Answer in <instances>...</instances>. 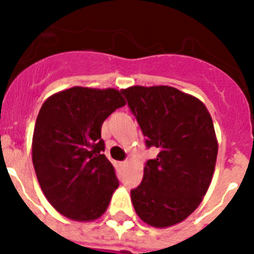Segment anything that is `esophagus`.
<instances>
[{"label":"esophagus","mask_w":254,"mask_h":254,"mask_svg":"<svg viewBox=\"0 0 254 254\" xmlns=\"http://www.w3.org/2000/svg\"><path fill=\"white\" fill-rule=\"evenodd\" d=\"M120 165H121V168H126V167H127V165H128V160H123V161H121Z\"/></svg>","instance_id":"34e87169"}]
</instances>
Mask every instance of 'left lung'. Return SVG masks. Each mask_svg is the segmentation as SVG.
Listing matches in <instances>:
<instances>
[{
    "label": "left lung",
    "mask_w": 254,
    "mask_h": 254,
    "mask_svg": "<svg viewBox=\"0 0 254 254\" xmlns=\"http://www.w3.org/2000/svg\"><path fill=\"white\" fill-rule=\"evenodd\" d=\"M121 93L146 137L159 149L131 190L134 211L155 228L187 219L210 187L217 156L214 123L201 100L172 86H132Z\"/></svg>",
    "instance_id": "8db88e82"
}]
</instances>
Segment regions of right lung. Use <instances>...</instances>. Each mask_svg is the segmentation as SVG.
Masks as SVG:
<instances>
[{
	"mask_svg": "<svg viewBox=\"0 0 254 254\" xmlns=\"http://www.w3.org/2000/svg\"><path fill=\"white\" fill-rule=\"evenodd\" d=\"M126 100L116 89L75 86L40 108L31 156L44 196L68 219L102 216L120 182L103 151L102 125Z\"/></svg>",
	"mask_w": 254,
	"mask_h": 254,
	"instance_id": "right-lung-1",
	"label": "right lung"
}]
</instances>
